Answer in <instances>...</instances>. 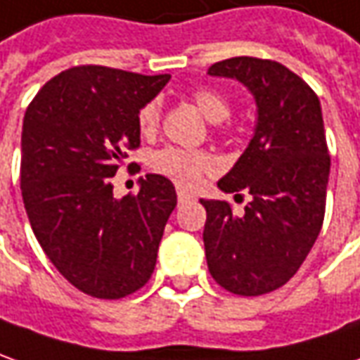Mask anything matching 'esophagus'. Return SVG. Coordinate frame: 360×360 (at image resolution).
Segmentation results:
<instances>
[{
  "instance_id": "esophagus-1",
  "label": "esophagus",
  "mask_w": 360,
  "mask_h": 360,
  "mask_svg": "<svg viewBox=\"0 0 360 360\" xmlns=\"http://www.w3.org/2000/svg\"><path fill=\"white\" fill-rule=\"evenodd\" d=\"M177 200H179V205H183V202H189V200H193V195H189L187 191L179 189L177 191Z\"/></svg>"
}]
</instances>
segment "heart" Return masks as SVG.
<instances>
[{
    "label": "heart",
    "instance_id": "heart-1",
    "mask_svg": "<svg viewBox=\"0 0 360 360\" xmlns=\"http://www.w3.org/2000/svg\"><path fill=\"white\" fill-rule=\"evenodd\" d=\"M191 98H193L195 106L200 110V114L211 122H222L231 116V102L212 88H199L193 92ZM158 124H160V102L151 100L139 108L138 128L141 134H153ZM149 165L155 173L167 177L173 183L193 189L199 185L205 175L217 171L219 161L205 149H185L167 146V148L158 149L151 155Z\"/></svg>",
    "mask_w": 360,
    "mask_h": 360
}]
</instances>
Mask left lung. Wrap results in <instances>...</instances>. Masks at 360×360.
Listing matches in <instances>:
<instances>
[{
    "label": "left lung",
    "mask_w": 360,
    "mask_h": 360,
    "mask_svg": "<svg viewBox=\"0 0 360 360\" xmlns=\"http://www.w3.org/2000/svg\"><path fill=\"white\" fill-rule=\"evenodd\" d=\"M209 75L248 86L258 124L240 160L219 181L224 193H250L244 212L234 214L226 200L200 199L207 264L226 292L262 295L290 282L323 224L331 158L321 104L303 78L268 58H226Z\"/></svg>",
    "instance_id": "left-lung-1"
}]
</instances>
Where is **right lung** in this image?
I'll list each match as a JSON object with an SVG mask.
<instances>
[{
	"mask_svg": "<svg viewBox=\"0 0 360 360\" xmlns=\"http://www.w3.org/2000/svg\"><path fill=\"white\" fill-rule=\"evenodd\" d=\"M169 78L80 65L45 82L27 106L21 195L31 229L58 272L98 300L148 283L177 205L163 175H146L138 195L112 193L128 149L139 148V108Z\"/></svg>",
	"mask_w": 360,
	"mask_h": 360,
	"instance_id": "1",
	"label": "right lung"
}]
</instances>
